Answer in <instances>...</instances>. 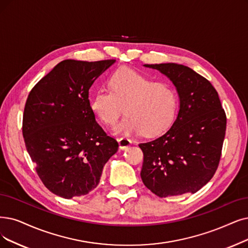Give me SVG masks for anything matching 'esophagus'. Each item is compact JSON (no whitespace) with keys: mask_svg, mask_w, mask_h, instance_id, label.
I'll use <instances>...</instances> for the list:
<instances>
[{"mask_svg":"<svg viewBox=\"0 0 248 248\" xmlns=\"http://www.w3.org/2000/svg\"><path fill=\"white\" fill-rule=\"evenodd\" d=\"M118 142H119V145H120L121 150H127V148L130 147L132 144V141L129 140V138H126V137L119 138Z\"/></svg>","mask_w":248,"mask_h":248,"instance_id":"34e87169","label":"esophagus"}]
</instances>
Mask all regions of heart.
Returning <instances> with one entry per match:
<instances>
[{
  "instance_id": "1",
  "label": "heart",
  "mask_w": 248,
  "mask_h": 248,
  "mask_svg": "<svg viewBox=\"0 0 248 248\" xmlns=\"http://www.w3.org/2000/svg\"><path fill=\"white\" fill-rule=\"evenodd\" d=\"M108 90L96 91L91 100L93 113L107 126H115L124 112L126 117L115 129L118 134L155 135L169 127L175 119L178 95L166 82L129 67L118 68L107 80Z\"/></svg>"
}]
</instances>
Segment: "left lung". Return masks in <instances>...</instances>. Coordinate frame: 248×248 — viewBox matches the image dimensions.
<instances>
[{
  "label": "left lung",
  "mask_w": 248,
  "mask_h": 248,
  "mask_svg": "<svg viewBox=\"0 0 248 248\" xmlns=\"http://www.w3.org/2000/svg\"><path fill=\"white\" fill-rule=\"evenodd\" d=\"M143 66L170 79L180 107L169 129L140 143L142 182L160 197L195 193L212 179L220 163L227 118L219 94L207 79L187 66Z\"/></svg>",
  "instance_id": "obj_1"
}]
</instances>
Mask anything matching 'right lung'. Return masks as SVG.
Wrapping results in <instances>:
<instances>
[{"label":"right lung","mask_w":248,"mask_h":248,"mask_svg":"<svg viewBox=\"0 0 248 248\" xmlns=\"http://www.w3.org/2000/svg\"><path fill=\"white\" fill-rule=\"evenodd\" d=\"M116 60H64L29 93L22 133L41 180L64 199L86 195L100 183L118 151L115 138L95 121L88 91Z\"/></svg>","instance_id":"right-lung-1"}]
</instances>
